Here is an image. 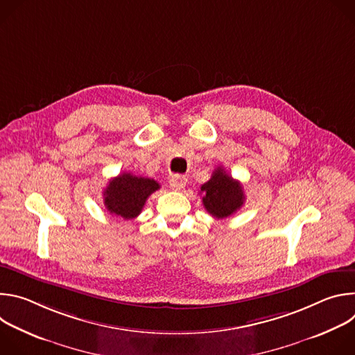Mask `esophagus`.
Masks as SVG:
<instances>
[{
    "instance_id": "esophagus-1",
    "label": "esophagus",
    "mask_w": 355,
    "mask_h": 355,
    "mask_svg": "<svg viewBox=\"0 0 355 355\" xmlns=\"http://www.w3.org/2000/svg\"><path fill=\"white\" fill-rule=\"evenodd\" d=\"M187 185V178L182 175H174L170 180V188L174 191H181Z\"/></svg>"
}]
</instances>
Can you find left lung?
<instances>
[{"label": "left lung", "mask_w": 355, "mask_h": 355, "mask_svg": "<svg viewBox=\"0 0 355 355\" xmlns=\"http://www.w3.org/2000/svg\"><path fill=\"white\" fill-rule=\"evenodd\" d=\"M204 192V207L216 219H225L233 215L244 204V192L239 181L232 178L223 167H218L211 180L200 187Z\"/></svg>", "instance_id": "obj_1"}]
</instances>
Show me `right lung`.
I'll use <instances>...</instances> for the list:
<instances>
[{"mask_svg": "<svg viewBox=\"0 0 355 355\" xmlns=\"http://www.w3.org/2000/svg\"><path fill=\"white\" fill-rule=\"evenodd\" d=\"M159 188L160 185L155 180L122 173L110 180L104 191V205L110 214L125 220L135 219L140 215L147 198Z\"/></svg>", "mask_w": 355, "mask_h": 355, "instance_id": "obj_1", "label": "right lung"}]
</instances>
